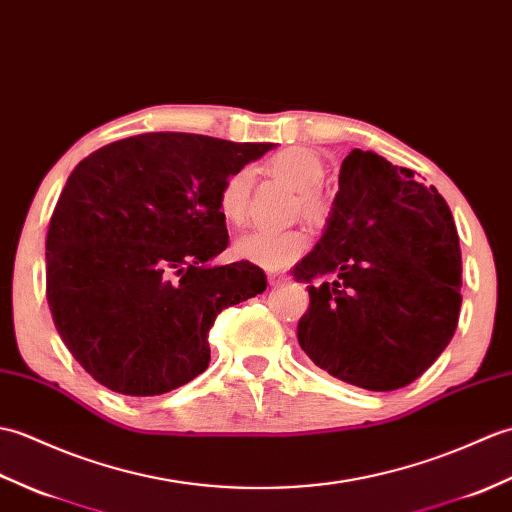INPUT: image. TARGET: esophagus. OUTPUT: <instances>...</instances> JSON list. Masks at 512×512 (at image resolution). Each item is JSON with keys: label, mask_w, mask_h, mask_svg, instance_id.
<instances>
[{"label": "esophagus", "mask_w": 512, "mask_h": 512, "mask_svg": "<svg viewBox=\"0 0 512 512\" xmlns=\"http://www.w3.org/2000/svg\"><path fill=\"white\" fill-rule=\"evenodd\" d=\"M267 282H269L271 287H278V285H282V282H287V276L276 274V271H269V274H267Z\"/></svg>", "instance_id": "1"}]
</instances>
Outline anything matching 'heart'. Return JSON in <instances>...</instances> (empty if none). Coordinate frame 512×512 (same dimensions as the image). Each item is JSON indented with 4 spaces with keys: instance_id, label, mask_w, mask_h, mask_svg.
<instances>
[{
    "instance_id": "obj_1",
    "label": "heart",
    "mask_w": 512,
    "mask_h": 512,
    "mask_svg": "<svg viewBox=\"0 0 512 512\" xmlns=\"http://www.w3.org/2000/svg\"><path fill=\"white\" fill-rule=\"evenodd\" d=\"M271 175L278 177L295 192H300V206L306 214L320 210V199L315 197V188L324 177V164L320 157L306 149L280 151L269 160ZM254 181V170L243 166L223 181L219 192V210L225 221L241 223L247 214L249 188ZM306 249V236L298 230L287 232H265L252 230L236 238L234 254L267 271H280L293 265Z\"/></svg>"
}]
</instances>
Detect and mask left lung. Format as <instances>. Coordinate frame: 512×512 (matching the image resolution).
I'll return each instance as SVG.
<instances>
[{
    "label": "left lung",
    "instance_id": "1",
    "mask_svg": "<svg viewBox=\"0 0 512 512\" xmlns=\"http://www.w3.org/2000/svg\"><path fill=\"white\" fill-rule=\"evenodd\" d=\"M313 282L302 350L335 379L390 392L447 348L462 304L453 214L434 186L372 151H352L320 241L293 269Z\"/></svg>",
    "mask_w": 512,
    "mask_h": 512
}]
</instances>
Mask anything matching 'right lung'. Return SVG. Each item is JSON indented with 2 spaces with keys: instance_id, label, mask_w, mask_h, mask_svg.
Listing matches in <instances>:
<instances>
[{
  "instance_id": "add662e5",
  "label": "right lung",
  "mask_w": 512,
  "mask_h": 512,
  "mask_svg": "<svg viewBox=\"0 0 512 512\" xmlns=\"http://www.w3.org/2000/svg\"><path fill=\"white\" fill-rule=\"evenodd\" d=\"M274 149L195 133H142L87 155L45 238V295L74 359L127 396H155L208 368L217 315L267 289L227 247L223 181Z\"/></svg>"
}]
</instances>
